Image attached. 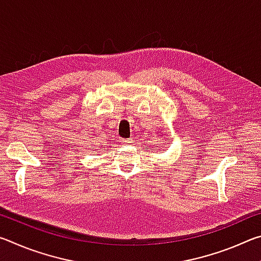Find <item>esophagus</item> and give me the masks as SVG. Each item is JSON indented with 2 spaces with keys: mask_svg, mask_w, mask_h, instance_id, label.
I'll return each instance as SVG.
<instances>
[{
  "mask_svg": "<svg viewBox=\"0 0 261 261\" xmlns=\"http://www.w3.org/2000/svg\"><path fill=\"white\" fill-rule=\"evenodd\" d=\"M131 143H132V141L130 139H122V144L123 145H129Z\"/></svg>",
  "mask_w": 261,
  "mask_h": 261,
  "instance_id": "1",
  "label": "esophagus"
}]
</instances>
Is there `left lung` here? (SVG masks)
Here are the masks:
<instances>
[{"mask_svg":"<svg viewBox=\"0 0 261 261\" xmlns=\"http://www.w3.org/2000/svg\"><path fill=\"white\" fill-rule=\"evenodd\" d=\"M160 136H161V135H160Z\"/></svg>","mask_w":261,"mask_h":261,"instance_id":"left-lung-1","label":"left lung"}]
</instances>
